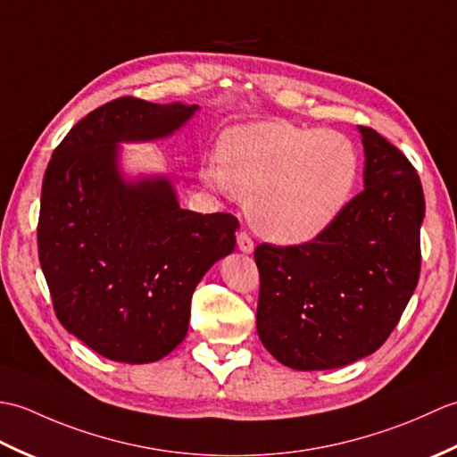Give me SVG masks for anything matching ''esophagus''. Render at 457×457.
Segmentation results:
<instances>
[{
  "instance_id": "obj_1",
  "label": "esophagus",
  "mask_w": 457,
  "mask_h": 457,
  "mask_svg": "<svg viewBox=\"0 0 457 457\" xmlns=\"http://www.w3.org/2000/svg\"><path fill=\"white\" fill-rule=\"evenodd\" d=\"M237 247L239 251H244V253H251V251H253V239L249 237L247 231H239L237 234Z\"/></svg>"
}]
</instances>
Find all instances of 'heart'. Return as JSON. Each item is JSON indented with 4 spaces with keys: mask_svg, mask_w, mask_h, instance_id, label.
<instances>
[{
    "mask_svg": "<svg viewBox=\"0 0 457 457\" xmlns=\"http://www.w3.org/2000/svg\"><path fill=\"white\" fill-rule=\"evenodd\" d=\"M359 172L355 145L337 131L288 121H257L229 129L220 162L204 182L247 202V218L277 244H304L332 223Z\"/></svg>",
    "mask_w": 457,
    "mask_h": 457,
    "instance_id": "1",
    "label": "heart"
}]
</instances>
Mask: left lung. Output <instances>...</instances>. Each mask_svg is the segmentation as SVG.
<instances>
[{"instance_id": "1", "label": "left lung", "mask_w": 457, "mask_h": 457, "mask_svg": "<svg viewBox=\"0 0 457 457\" xmlns=\"http://www.w3.org/2000/svg\"><path fill=\"white\" fill-rule=\"evenodd\" d=\"M363 190L303 245L255 247L257 334L277 361L322 371L371 355L420 277L424 192L404 154L359 125Z\"/></svg>"}]
</instances>
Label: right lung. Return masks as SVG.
Here are the masks:
<instances>
[{
    "mask_svg": "<svg viewBox=\"0 0 457 457\" xmlns=\"http://www.w3.org/2000/svg\"><path fill=\"white\" fill-rule=\"evenodd\" d=\"M198 105L112 100L54 149L43 179L38 261L58 322L96 353L153 363L188 332L206 270L236 247L237 218L179 206L167 177L128 182L121 141L169 137Z\"/></svg>",
    "mask_w": 457,
    "mask_h": 457,
    "instance_id": "1",
    "label": "right lung"
}]
</instances>
